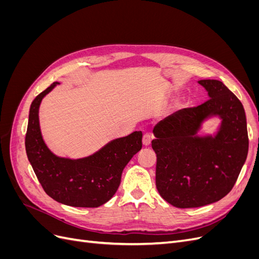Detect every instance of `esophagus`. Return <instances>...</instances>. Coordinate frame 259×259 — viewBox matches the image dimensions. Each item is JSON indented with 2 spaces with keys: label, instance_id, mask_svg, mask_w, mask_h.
<instances>
[{
  "label": "esophagus",
  "instance_id": "esophagus-1",
  "mask_svg": "<svg viewBox=\"0 0 259 259\" xmlns=\"http://www.w3.org/2000/svg\"><path fill=\"white\" fill-rule=\"evenodd\" d=\"M152 138H153V136L151 134H149V133H146V134L143 137V144H144V146L147 147V146L150 145Z\"/></svg>",
  "mask_w": 259,
  "mask_h": 259
}]
</instances>
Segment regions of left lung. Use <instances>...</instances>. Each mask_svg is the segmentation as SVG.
Instances as JSON below:
<instances>
[{
    "mask_svg": "<svg viewBox=\"0 0 259 259\" xmlns=\"http://www.w3.org/2000/svg\"><path fill=\"white\" fill-rule=\"evenodd\" d=\"M208 100L179 110L153 128L155 185L161 197L179 208L210 204L228 194L248 152L245 111L238 97L218 80L198 81ZM222 120L214 136L197 135L210 117Z\"/></svg>",
    "mask_w": 259,
    "mask_h": 259,
    "instance_id": "left-lung-1",
    "label": "left lung"
}]
</instances>
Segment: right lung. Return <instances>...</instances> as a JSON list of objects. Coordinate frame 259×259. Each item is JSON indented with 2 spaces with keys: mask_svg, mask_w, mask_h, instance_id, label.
I'll list each match as a JSON object with an SVG mask.
<instances>
[{
  "mask_svg": "<svg viewBox=\"0 0 259 259\" xmlns=\"http://www.w3.org/2000/svg\"><path fill=\"white\" fill-rule=\"evenodd\" d=\"M57 84L54 82L31 104L25 142L28 160L44 191L55 201L74 207H98L116 192L124 167L143 147V133L113 139L81 159L54 154L43 139L38 109Z\"/></svg>",
  "mask_w": 259,
  "mask_h": 259,
  "instance_id": "add662e5",
  "label": "right lung"
}]
</instances>
